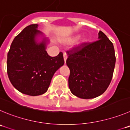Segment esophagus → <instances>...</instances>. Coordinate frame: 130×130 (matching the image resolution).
Masks as SVG:
<instances>
[{"instance_id":"esophagus-1","label":"esophagus","mask_w":130,"mask_h":130,"mask_svg":"<svg viewBox=\"0 0 130 130\" xmlns=\"http://www.w3.org/2000/svg\"><path fill=\"white\" fill-rule=\"evenodd\" d=\"M63 57H64V62H65V63H66V59H67V58H68V55H67V54H66V52L64 53V54H63Z\"/></svg>"}]
</instances>
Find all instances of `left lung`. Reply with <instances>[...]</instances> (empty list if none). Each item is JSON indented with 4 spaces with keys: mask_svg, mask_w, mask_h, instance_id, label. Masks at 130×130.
<instances>
[{
    "mask_svg": "<svg viewBox=\"0 0 130 130\" xmlns=\"http://www.w3.org/2000/svg\"><path fill=\"white\" fill-rule=\"evenodd\" d=\"M66 53L71 93L82 99L102 94L110 84L116 64L113 43L107 36L100 30L98 40L82 43Z\"/></svg>",
    "mask_w": 130,
    "mask_h": 130,
    "instance_id": "obj_1",
    "label": "left lung"
}]
</instances>
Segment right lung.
<instances>
[{"instance_id": "right-lung-1", "label": "right lung", "mask_w": 130, "mask_h": 130, "mask_svg": "<svg viewBox=\"0 0 130 130\" xmlns=\"http://www.w3.org/2000/svg\"><path fill=\"white\" fill-rule=\"evenodd\" d=\"M38 24L27 26L14 38L7 54V72L11 83L22 93L39 96L47 91L55 71L64 64L63 54L50 57L48 41H38L43 32Z\"/></svg>"}]
</instances>
